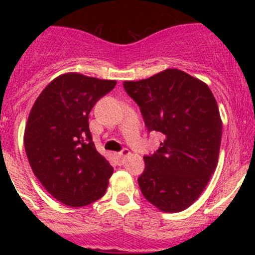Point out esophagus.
Segmentation results:
<instances>
[{
  "label": "esophagus",
  "instance_id": "1",
  "mask_svg": "<svg viewBox=\"0 0 255 255\" xmlns=\"http://www.w3.org/2000/svg\"><path fill=\"white\" fill-rule=\"evenodd\" d=\"M127 156H129V150H128V148H124L121 152L116 153V157H118V159L121 160V162H124V159Z\"/></svg>",
  "mask_w": 255,
  "mask_h": 255
}]
</instances>
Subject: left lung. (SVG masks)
<instances>
[{
	"mask_svg": "<svg viewBox=\"0 0 255 255\" xmlns=\"http://www.w3.org/2000/svg\"><path fill=\"white\" fill-rule=\"evenodd\" d=\"M148 131L164 135L145 156L137 178L147 201L163 212H180L194 203L217 168L222 120L211 90L180 69H165L139 81H125Z\"/></svg>",
	"mask_w": 255,
	"mask_h": 255,
	"instance_id": "obj_1",
	"label": "left lung"
}]
</instances>
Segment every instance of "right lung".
<instances>
[{
	"instance_id": "add662e5",
	"label": "right lung",
	"mask_w": 255,
	"mask_h": 255,
	"mask_svg": "<svg viewBox=\"0 0 255 255\" xmlns=\"http://www.w3.org/2000/svg\"><path fill=\"white\" fill-rule=\"evenodd\" d=\"M115 85V80L66 73L42 91L28 115L24 145L32 171L67 206L95 203L108 188L114 169L96 150L89 115Z\"/></svg>"
}]
</instances>
